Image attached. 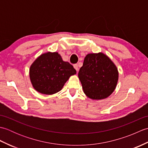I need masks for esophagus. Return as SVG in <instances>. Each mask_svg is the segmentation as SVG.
<instances>
[{"label": "esophagus", "mask_w": 148, "mask_h": 148, "mask_svg": "<svg viewBox=\"0 0 148 148\" xmlns=\"http://www.w3.org/2000/svg\"><path fill=\"white\" fill-rule=\"evenodd\" d=\"M74 67L75 69H76L77 72L79 71V67H78V65L77 64H74Z\"/></svg>", "instance_id": "34e87169"}]
</instances>
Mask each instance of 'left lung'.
I'll return each instance as SVG.
<instances>
[{
	"label": "left lung",
	"instance_id": "left-lung-1",
	"mask_svg": "<svg viewBox=\"0 0 148 148\" xmlns=\"http://www.w3.org/2000/svg\"><path fill=\"white\" fill-rule=\"evenodd\" d=\"M118 74L117 67L108 56L102 53H90L84 58L78 77L88 97L101 100L114 92Z\"/></svg>",
	"mask_w": 148,
	"mask_h": 148
}]
</instances>
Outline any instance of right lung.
<instances>
[{
	"mask_svg": "<svg viewBox=\"0 0 148 148\" xmlns=\"http://www.w3.org/2000/svg\"><path fill=\"white\" fill-rule=\"evenodd\" d=\"M76 74L73 66L63 61L57 52H48L40 55L31 65L29 71L34 88L45 95L58 92L69 77Z\"/></svg>",
	"mask_w": 148,
	"mask_h": 148,
	"instance_id": "add662e5",
	"label": "right lung"
}]
</instances>
